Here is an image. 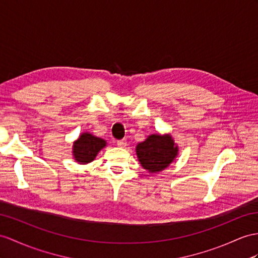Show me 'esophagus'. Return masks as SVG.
Here are the masks:
<instances>
[{"label":"esophagus","instance_id":"34e87169","mask_svg":"<svg viewBox=\"0 0 258 258\" xmlns=\"http://www.w3.org/2000/svg\"><path fill=\"white\" fill-rule=\"evenodd\" d=\"M117 146L120 147V148H124L125 146H127V141H125V139L118 140V141H117Z\"/></svg>","mask_w":258,"mask_h":258}]
</instances>
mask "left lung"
Segmentation results:
<instances>
[{
	"mask_svg": "<svg viewBox=\"0 0 258 258\" xmlns=\"http://www.w3.org/2000/svg\"><path fill=\"white\" fill-rule=\"evenodd\" d=\"M136 150L142 167L151 173H158L176 158L178 148L174 144L171 136L152 135L138 144Z\"/></svg>",
	"mask_w": 258,
	"mask_h": 258,
	"instance_id": "1",
	"label": "left lung"
}]
</instances>
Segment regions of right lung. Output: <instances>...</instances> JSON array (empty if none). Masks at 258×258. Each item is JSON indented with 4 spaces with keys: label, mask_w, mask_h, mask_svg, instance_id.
I'll list each match as a JSON object with an SVG mask.
<instances>
[{
    "label": "right lung",
    "mask_w": 258,
    "mask_h": 258,
    "mask_svg": "<svg viewBox=\"0 0 258 258\" xmlns=\"http://www.w3.org/2000/svg\"><path fill=\"white\" fill-rule=\"evenodd\" d=\"M106 146V141L94 137L89 133L82 134L73 144V155L80 163H90L96 158L97 153Z\"/></svg>",
    "instance_id": "obj_1"
}]
</instances>
